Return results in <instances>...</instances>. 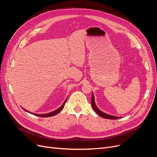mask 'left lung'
<instances>
[{
    "instance_id": "8db88e82",
    "label": "left lung",
    "mask_w": 157,
    "mask_h": 157,
    "mask_svg": "<svg viewBox=\"0 0 157 157\" xmlns=\"http://www.w3.org/2000/svg\"><path fill=\"white\" fill-rule=\"evenodd\" d=\"M91 104H92V106L93 109H94L95 112H96L98 115L101 117L102 118H107V119H118V118H121V117H115V116H112V115H108V114L104 113H103L102 111L99 110V109L96 107V103H95V102H94V96L93 94H92V96Z\"/></svg>"
}]
</instances>
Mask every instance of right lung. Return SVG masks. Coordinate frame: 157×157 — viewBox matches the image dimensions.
I'll return each instance as SVG.
<instances>
[{
	"label": "right lung",
	"mask_w": 157,
	"mask_h": 157,
	"mask_svg": "<svg viewBox=\"0 0 157 157\" xmlns=\"http://www.w3.org/2000/svg\"><path fill=\"white\" fill-rule=\"evenodd\" d=\"M67 99H66V100L64 101V103H63V105H61L59 108H58V109H57V110H56V111H53V112H52V113H50L42 114V115H40V114H35V113H30L29 111H27V110H25V109H24V110H25V111H27V112H29V113H31V114H33V115H35L38 116V117H52V116H54V115H57V114H58L59 112H60L61 110H62L64 106H65V103H66V101H67Z\"/></svg>",
	"instance_id": "1"
}]
</instances>
